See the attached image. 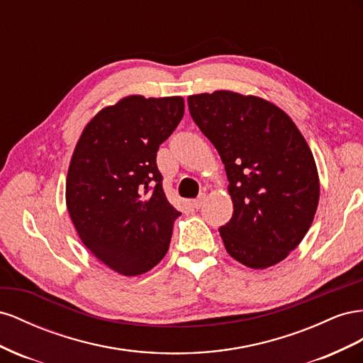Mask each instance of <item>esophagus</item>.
Masks as SVG:
<instances>
[{
	"label": "esophagus",
	"instance_id": "1",
	"mask_svg": "<svg viewBox=\"0 0 363 363\" xmlns=\"http://www.w3.org/2000/svg\"><path fill=\"white\" fill-rule=\"evenodd\" d=\"M205 199H206V194H205V193H201V194L198 196V198H196V199L191 202V205L194 206L196 210H199L201 206L205 203Z\"/></svg>",
	"mask_w": 363,
	"mask_h": 363
}]
</instances>
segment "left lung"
<instances>
[{
  "mask_svg": "<svg viewBox=\"0 0 363 363\" xmlns=\"http://www.w3.org/2000/svg\"><path fill=\"white\" fill-rule=\"evenodd\" d=\"M193 121L219 152L231 220L219 228L228 254L264 269L301 243L318 208V170L304 137L272 103L231 91L189 97Z\"/></svg>",
  "mask_w": 363,
  "mask_h": 363,
  "instance_id": "left-lung-1",
  "label": "left lung"
}]
</instances>
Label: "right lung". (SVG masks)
<instances>
[{"mask_svg":"<svg viewBox=\"0 0 363 363\" xmlns=\"http://www.w3.org/2000/svg\"><path fill=\"white\" fill-rule=\"evenodd\" d=\"M184 117L182 97L130 96L92 118L72 153L67 206L80 240L112 271H150L181 216L165 198L157 152Z\"/></svg>","mask_w":363,"mask_h":363,"instance_id":"right-lung-1","label":"right lung"}]
</instances>
